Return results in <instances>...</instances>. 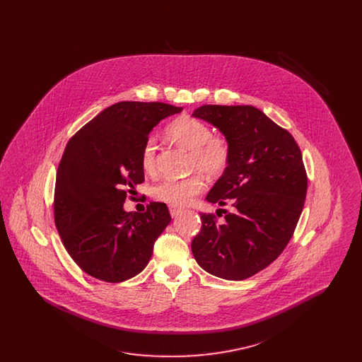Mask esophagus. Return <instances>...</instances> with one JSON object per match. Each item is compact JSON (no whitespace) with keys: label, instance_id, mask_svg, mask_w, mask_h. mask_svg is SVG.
Here are the masks:
<instances>
[{"label":"esophagus","instance_id":"34e87169","mask_svg":"<svg viewBox=\"0 0 362 362\" xmlns=\"http://www.w3.org/2000/svg\"><path fill=\"white\" fill-rule=\"evenodd\" d=\"M170 213H171V216L175 218V217H177V216H180V214L183 213V209H180V207L170 206Z\"/></svg>","mask_w":362,"mask_h":362}]
</instances>
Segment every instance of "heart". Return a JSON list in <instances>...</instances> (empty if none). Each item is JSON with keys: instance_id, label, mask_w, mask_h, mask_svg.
Segmentation results:
<instances>
[{"instance_id": "obj_1", "label": "heart", "mask_w": 362, "mask_h": 362, "mask_svg": "<svg viewBox=\"0 0 362 362\" xmlns=\"http://www.w3.org/2000/svg\"><path fill=\"white\" fill-rule=\"evenodd\" d=\"M168 136L189 151V170L199 171L209 177H218L230 164V144L228 138L213 134L211 127L198 118L182 117L173 121ZM157 139L148 137L141 149V167L144 173L153 175L157 170ZM205 189V182L199 175H191L185 179H163L152 187L156 201L170 206L183 207L192 202Z\"/></svg>"}]
</instances>
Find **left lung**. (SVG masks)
Returning <instances> with one entry per match:
<instances>
[{"instance_id":"obj_1","label":"left lung","mask_w":362,"mask_h":362,"mask_svg":"<svg viewBox=\"0 0 362 362\" xmlns=\"http://www.w3.org/2000/svg\"><path fill=\"white\" fill-rule=\"evenodd\" d=\"M192 115L218 127L230 144V164L206 201L233 210L224 224L201 213L191 250L207 273L241 281L273 263L292 239L308 186L301 151L288 130L252 105L206 104Z\"/></svg>"}]
</instances>
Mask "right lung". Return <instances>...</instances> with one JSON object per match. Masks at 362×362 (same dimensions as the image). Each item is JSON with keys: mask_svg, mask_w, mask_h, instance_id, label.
<instances>
[{"mask_svg": "<svg viewBox=\"0 0 362 362\" xmlns=\"http://www.w3.org/2000/svg\"><path fill=\"white\" fill-rule=\"evenodd\" d=\"M183 108L119 102L70 138L57 171L54 223L68 254L86 274L122 282L141 273L171 221L168 207L151 202L126 213L127 192L145 180L141 149L161 119Z\"/></svg>", "mask_w": 362, "mask_h": 362, "instance_id": "1", "label": "right lung"}]
</instances>
